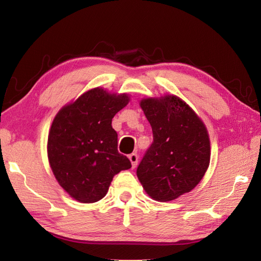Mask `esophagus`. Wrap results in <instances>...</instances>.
I'll list each match as a JSON object with an SVG mask.
<instances>
[{
	"mask_svg": "<svg viewBox=\"0 0 261 261\" xmlns=\"http://www.w3.org/2000/svg\"><path fill=\"white\" fill-rule=\"evenodd\" d=\"M129 160L132 162V166L133 168H135L137 166V162H138V155L137 153H132L129 154Z\"/></svg>",
	"mask_w": 261,
	"mask_h": 261,
	"instance_id": "esophagus-1",
	"label": "esophagus"
}]
</instances>
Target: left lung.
I'll use <instances>...</instances> for the list:
<instances>
[{
	"instance_id": "obj_1",
	"label": "left lung",
	"mask_w": 261,
	"mask_h": 261,
	"mask_svg": "<svg viewBox=\"0 0 261 261\" xmlns=\"http://www.w3.org/2000/svg\"><path fill=\"white\" fill-rule=\"evenodd\" d=\"M153 142L136 170L153 199L169 201L194 189L210 164L206 127L188 105L174 95L141 101Z\"/></svg>"
}]
</instances>
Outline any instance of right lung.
<instances>
[{
	"label": "right lung",
	"instance_id": "add662e5",
	"mask_svg": "<svg viewBox=\"0 0 261 261\" xmlns=\"http://www.w3.org/2000/svg\"><path fill=\"white\" fill-rule=\"evenodd\" d=\"M128 101L126 94L95 88L56 115L48 135V160L58 184L74 199L100 200L115 175L132 168L129 159L117 150L118 135L111 126Z\"/></svg>",
	"mask_w": 261,
	"mask_h": 261
}]
</instances>
